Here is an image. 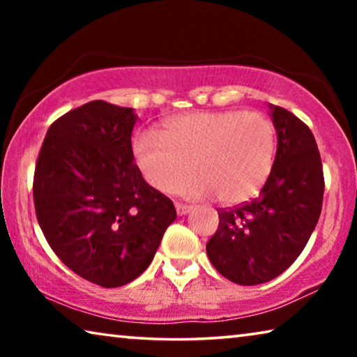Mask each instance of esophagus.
Segmentation results:
<instances>
[{"mask_svg":"<svg viewBox=\"0 0 357 357\" xmlns=\"http://www.w3.org/2000/svg\"><path fill=\"white\" fill-rule=\"evenodd\" d=\"M176 213H178V215H185V214H189L190 213V209H192V206H189V204H183V203H176Z\"/></svg>","mask_w":357,"mask_h":357,"instance_id":"esophagus-1","label":"esophagus"}]
</instances>
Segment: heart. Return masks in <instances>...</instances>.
Segmentation results:
<instances>
[{"label":"heart","instance_id":"b5f03b06","mask_svg":"<svg viewBox=\"0 0 357 357\" xmlns=\"http://www.w3.org/2000/svg\"><path fill=\"white\" fill-rule=\"evenodd\" d=\"M275 134L271 121L255 112H193L165 124L160 137L143 134L134 157L144 179L162 193L197 198L215 195L241 203L257 195L274 165ZM197 176L180 183L191 172Z\"/></svg>","mask_w":357,"mask_h":357}]
</instances>
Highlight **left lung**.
Returning <instances> with one entry per match:
<instances>
[{
	"label": "left lung",
	"mask_w": 357,
	"mask_h": 357,
	"mask_svg": "<svg viewBox=\"0 0 357 357\" xmlns=\"http://www.w3.org/2000/svg\"><path fill=\"white\" fill-rule=\"evenodd\" d=\"M277 153L268 181L252 202L220 209L206 244L214 268L238 285L275 279L304 250L321 214L323 165L312 130L285 108L269 105Z\"/></svg>",
	"instance_id": "obj_1"
}]
</instances>
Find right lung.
<instances>
[{"label": "right lung", "mask_w": 357, "mask_h": 357, "mask_svg": "<svg viewBox=\"0 0 357 357\" xmlns=\"http://www.w3.org/2000/svg\"><path fill=\"white\" fill-rule=\"evenodd\" d=\"M134 108L93 100L47 130L34 172V208L56 257L83 279L123 287L148 268L173 202L134 164Z\"/></svg>", "instance_id": "1"}]
</instances>
